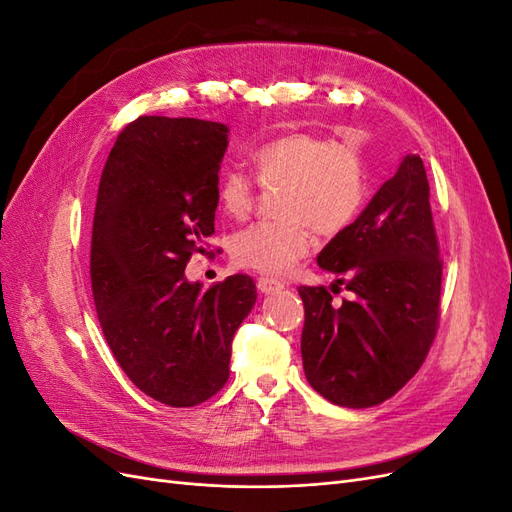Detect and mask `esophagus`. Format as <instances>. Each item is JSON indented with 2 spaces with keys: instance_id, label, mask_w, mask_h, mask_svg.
Instances as JSON below:
<instances>
[{
  "instance_id": "obj_1",
  "label": "esophagus",
  "mask_w": 512,
  "mask_h": 512,
  "mask_svg": "<svg viewBox=\"0 0 512 512\" xmlns=\"http://www.w3.org/2000/svg\"><path fill=\"white\" fill-rule=\"evenodd\" d=\"M256 286H258V290H260L262 294H271V292H277L280 288H284V284H282L280 280H275V277H269V275L258 277Z\"/></svg>"
}]
</instances>
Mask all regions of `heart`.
Segmentation results:
<instances>
[{
	"instance_id": "1",
	"label": "heart",
	"mask_w": 512,
	"mask_h": 512,
	"mask_svg": "<svg viewBox=\"0 0 512 512\" xmlns=\"http://www.w3.org/2000/svg\"><path fill=\"white\" fill-rule=\"evenodd\" d=\"M252 170L262 188H280L275 213L282 220L258 222L230 241L239 267L284 275L312 250V228L337 237L363 213L374 190L367 153L359 141H333L314 132H292L260 145ZM220 209L241 220L252 211L256 190L243 173L230 170L215 188Z\"/></svg>"
}]
</instances>
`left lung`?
Masks as SVG:
<instances>
[{
	"label": "left lung",
	"mask_w": 512,
	"mask_h": 512,
	"mask_svg": "<svg viewBox=\"0 0 512 512\" xmlns=\"http://www.w3.org/2000/svg\"><path fill=\"white\" fill-rule=\"evenodd\" d=\"M318 265L354 299L333 305L324 286L299 288L305 378L335 406H378L421 369L440 322L442 258L421 158L401 160Z\"/></svg>",
	"instance_id": "8db88e82"
}]
</instances>
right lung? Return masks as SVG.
Returning <instances> with one entry per match:
<instances>
[{
  "label": "right lung",
  "mask_w": 512,
  "mask_h": 512,
  "mask_svg": "<svg viewBox=\"0 0 512 512\" xmlns=\"http://www.w3.org/2000/svg\"><path fill=\"white\" fill-rule=\"evenodd\" d=\"M224 123L138 117L108 156L91 232V290L108 348L145 395L192 408L228 380L232 337L256 303L250 275L185 280L215 232Z\"/></svg>",
  "instance_id": "obj_1"
}]
</instances>
